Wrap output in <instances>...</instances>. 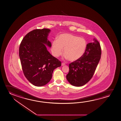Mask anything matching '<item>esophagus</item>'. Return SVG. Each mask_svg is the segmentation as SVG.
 I'll list each match as a JSON object with an SVG mask.
<instances>
[{
	"label": "esophagus",
	"mask_w": 121,
	"mask_h": 121,
	"mask_svg": "<svg viewBox=\"0 0 121 121\" xmlns=\"http://www.w3.org/2000/svg\"><path fill=\"white\" fill-rule=\"evenodd\" d=\"M65 65V64L64 63H61V65L62 66H63V65Z\"/></svg>",
	"instance_id": "34e87169"
}]
</instances>
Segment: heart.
<instances>
[{
	"mask_svg": "<svg viewBox=\"0 0 121 121\" xmlns=\"http://www.w3.org/2000/svg\"><path fill=\"white\" fill-rule=\"evenodd\" d=\"M86 47L84 39L70 34H63L52 42L51 52L54 57H58L62 54L63 48L65 58L75 61L82 57Z\"/></svg>",
	"mask_w": 121,
	"mask_h": 121,
	"instance_id": "obj_1",
	"label": "heart"
}]
</instances>
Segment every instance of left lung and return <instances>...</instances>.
<instances>
[{
  "label": "left lung",
  "instance_id": "obj_1",
  "mask_svg": "<svg viewBox=\"0 0 121 121\" xmlns=\"http://www.w3.org/2000/svg\"><path fill=\"white\" fill-rule=\"evenodd\" d=\"M93 41L86 44L85 51L80 59L69 64L66 79L72 85L82 86L93 76L101 55L99 42L95 39Z\"/></svg>",
  "mask_w": 121,
  "mask_h": 121
}]
</instances>
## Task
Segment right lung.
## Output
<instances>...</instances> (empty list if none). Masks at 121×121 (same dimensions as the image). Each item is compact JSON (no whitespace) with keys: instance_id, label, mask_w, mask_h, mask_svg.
I'll list each match as a JSON object with an SVG mask.
<instances>
[{"instance_id":"obj_1","label":"right lung","mask_w":121,"mask_h":121,"mask_svg":"<svg viewBox=\"0 0 121 121\" xmlns=\"http://www.w3.org/2000/svg\"><path fill=\"white\" fill-rule=\"evenodd\" d=\"M50 30L37 29L28 33L21 41L19 56L23 73L35 86L48 84L55 69L61 65V62L52 56L46 45L50 48L48 39Z\"/></svg>"}]
</instances>
